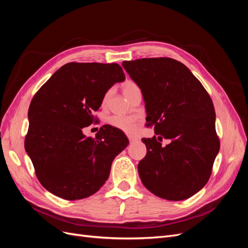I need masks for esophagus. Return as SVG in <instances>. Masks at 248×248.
<instances>
[{"label":"esophagus","instance_id":"esophagus-1","mask_svg":"<svg viewBox=\"0 0 248 248\" xmlns=\"http://www.w3.org/2000/svg\"><path fill=\"white\" fill-rule=\"evenodd\" d=\"M128 140H129L130 142L138 141V138L137 137H133V136H128Z\"/></svg>","mask_w":248,"mask_h":248}]
</instances>
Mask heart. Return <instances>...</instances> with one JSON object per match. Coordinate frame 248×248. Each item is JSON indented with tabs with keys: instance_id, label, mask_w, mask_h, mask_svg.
<instances>
[{
	"instance_id": "heart-1",
	"label": "heart",
	"mask_w": 248,
	"mask_h": 248,
	"mask_svg": "<svg viewBox=\"0 0 248 248\" xmlns=\"http://www.w3.org/2000/svg\"><path fill=\"white\" fill-rule=\"evenodd\" d=\"M140 89L138 87V85L136 82L132 81V80H126L123 87H122V91L124 96H128L131 92L136 91V90ZM111 91H108L103 97V103H107L109 96H110ZM140 119L136 118V117H124V116H112L109 118L108 120V123L110 126L115 127L118 130H121L125 133H133L136 132L138 127L140 125Z\"/></svg>"
}]
</instances>
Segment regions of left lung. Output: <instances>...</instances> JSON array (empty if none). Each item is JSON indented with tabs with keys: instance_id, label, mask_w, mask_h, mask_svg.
<instances>
[{
	"instance_id": "obj_1",
	"label": "left lung",
	"mask_w": 248,
	"mask_h": 248,
	"mask_svg": "<svg viewBox=\"0 0 248 248\" xmlns=\"http://www.w3.org/2000/svg\"><path fill=\"white\" fill-rule=\"evenodd\" d=\"M122 66L141 90L146 125L156 134L141 140L147 147L138 166L142 184L164 200L192 197L208 182L220 147L211 98L177 60L145 58ZM163 138L170 140L166 146Z\"/></svg>"
}]
</instances>
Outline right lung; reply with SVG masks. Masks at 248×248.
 Here are the masks:
<instances>
[{"label":"right lung","instance_id":"right-lung-1","mask_svg":"<svg viewBox=\"0 0 248 248\" xmlns=\"http://www.w3.org/2000/svg\"><path fill=\"white\" fill-rule=\"evenodd\" d=\"M125 80L119 64L62 66L34 95L29 108L25 149L41 185L64 200H81L100 189L115 157L129 144L125 134L103 125L95 139L91 125L108 90Z\"/></svg>","mask_w":248,"mask_h":248}]
</instances>
